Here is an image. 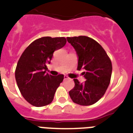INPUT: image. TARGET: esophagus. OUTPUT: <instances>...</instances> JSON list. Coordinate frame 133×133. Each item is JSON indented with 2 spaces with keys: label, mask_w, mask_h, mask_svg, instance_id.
I'll list each match as a JSON object with an SVG mask.
<instances>
[{
  "label": "esophagus",
  "mask_w": 133,
  "mask_h": 133,
  "mask_svg": "<svg viewBox=\"0 0 133 133\" xmlns=\"http://www.w3.org/2000/svg\"><path fill=\"white\" fill-rule=\"evenodd\" d=\"M67 79H69V77L66 75H65L64 76V80H67Z\"/></svg>",
  "instance_id": "esophagus-1"
}]
</instances>
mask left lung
<instances>
[{
    "label": "left lung",
    "instance_id": "obj_1",
    "mask_svg": "<svg viewBox=\"0 0 133 133\" xmlns=\"http://www.w3.org/2000/svg\"><path fill=\"white\" fill-rule=\"evenodd\" d=\"M78 56V70H83L85 83L74 79V87L69 94L75 103L94 104L105 94L110 83L112 64L105 50L96 41L87 36L67 37Z\"/></svg>",
    "mask_w": 133,
    "mask_h": 133
}]
</instances>
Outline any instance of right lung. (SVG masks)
I'll list each match as a JSON object with an SVG mask.
<instances>
[{
	"instance_id": "right-lung-1",
	"label": "right lung",
	"mask_w": 133,
	"mask_h": 133,
	"mask_svg": "<svg viewBox=\"0 0 133 133\" xmlns=\"http://www.w3.org/2000/svg\"><path fill=\"white\" fill-rule=\"evenodd\" d=\"M66 44L65 37H43L31 43L22 54L15 76L22 96L32 105L39 107L51 103L55 91L63 81V74L46 73L53 52Z\"/></svg>"
}]
</instances>
